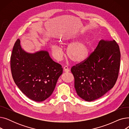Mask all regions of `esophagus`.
I'll use <instances>...</instances> for the list:
<instances>
[{
    "label": "esophagus",
    "mask_w": 129,
    "mask_h": 129,
    "mask_svg": "<svg viewBox=\"0 0 129 129\" xmlns=\"http://www.w3.org/2000/svg\"><path fill=\"white\" fill-rule=\"evenodd\" d=\"M63 69H64V71L65 72H70V69L67 66H65L64 67Z\"/></svg>",
    "instance_id": "esophagus-1"
}]
</instances>
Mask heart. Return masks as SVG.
<instances>
[{
  "instance_id": "1",
  "label": "heart",
  "mask_w": 129,
  "mask_h": 129,
  "mask_svg": "<svg viewBox=\"0 0 129 129\" xmlns=\"http://www.w3.org/2000/svg\"><path fill=\"white\" fill-rule=\"evenodd\" d=\"M76 40L75 37H72L60 39V41L64 44L71 43L75 42ZM51 48L54 58L57 60H60L62 58L64 52L62 46L59 43H52L51 45ZM67 54L69 57L74 62H83L89 56V45L85 41L72 43L67 48Z\"/></svg>"
}]
</instances>
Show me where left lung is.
<instances>
[{
    "label": "left lung",
    "mask_w": 129,
    "mask_h": 129,
    "mask_svg": "<svg viewBox=\"0 0 129 129\" xmlns=\"http://www.w3.org/2000/svg\"><path fill=\"white\" fill-rule=\"evenodd\" d=\"M120 66L119 45L115 40H101L88 57L72 67L78 95L87 101L104 96L116 84Z\"/></svg>",
    "instance_id": "1"
}]
</instances>
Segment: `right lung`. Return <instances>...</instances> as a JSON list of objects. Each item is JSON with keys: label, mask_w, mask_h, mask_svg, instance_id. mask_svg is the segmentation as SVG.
Segmentation results:
<instances>
[{"label": "right lung", "mask_w": 129, "mask_h": 129, "mask_svg": "<svg viewBox=\"0 0 129 129\" xmlns=\"http://www.w3.org/2000/svg\"><path fill=\"white\" fill-rule=\"evenodd\" d=\"M12 78L15 84L29 99L41 102L53 93L59 77L63 73L60 64L54 62L48 52H25L18 39L10 58Z\"/></svg>", "instance_id": "1"}]
</instances>
